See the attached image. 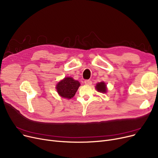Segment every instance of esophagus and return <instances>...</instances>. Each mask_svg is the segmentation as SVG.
Segmentation results:
<instances>
[{
    "label": "esophagus",
    "instance_id": "1",
    "mask_svg": "<svg viewBox=\"0 0 158 158\" xmlns=\"http://www.w3.org/2000/svg\"><path fill=\"white\" fill-rule=\"evenodd\" d=\"M92 81H90V80H85V83L86 85H90L92 84Z\"/></svg>",
    "mask_w": 158,
    "mask_h": 158
}]
</instances>
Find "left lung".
<instances>
[{
    "instance_id": "1",
    "label": "left lung",
    "mask_w": 158,
    "mask_h": 158,
    "mask_svg": "<svg viewBox=\"0 0 158 158\" xmlns=\"http://www.w3.org/2000/svg\"><path fill=\"white\" fill-rule=\"evenodd\" d=\"M96 90L102 93H106L107 92V88H106V85L104 82H101V83H98L96 85Z\"/></svg>"
}]
</instances>
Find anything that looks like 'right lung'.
Wrapping results in <instances>:
<instances>
[{"label":"right lung","instance_id":"add662e5","mask_svg":"<svg viewBox=\"0 0 158 158\" xmlns=\"http://www.w3.org/2000/svg\"><path fill=\"white\" fill-rule=\"evenodd\" d=\"M80 86L79 81L72 77H65L56 85V90L63 98L70 99L74 96Z\"/></svg>","mask_w":158,"mask_h":158}]
</instances>
